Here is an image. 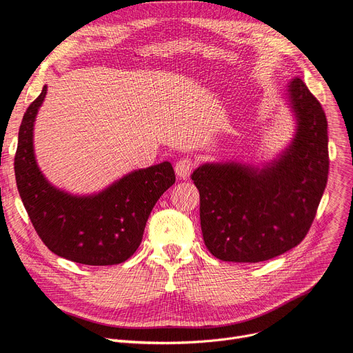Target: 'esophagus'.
Wrapping results in <instances>:
<instances>
[{"label":"esophagus","mask_w":353,"mask_h":353,"mask_svg":"<svg viewBox=\"0 0 353 353\" xmlns=\"http://www.w3.org/2000/svg\"><path fill=\"white\" fill-rule=\"evenodd\" d=\"M194 169V163L192 159L189 157H183L180 159L176 165H174V170H176V174L180 177V179H188L192 172Z\"/></svg>","instance_id":"34e87169"}]
</instances>
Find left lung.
<instances>
[{"instance_id":"left-lung-1","label":"left lung","mask_w":353,"mask_h":353,"mask_svg":"<svg viewBox=\"0 0 353 353\" xmlns=\"http://www.w3.org/2000/svg\"><path fill=\"white\" fill-rule=\"evenodd\" d=\"M298 128L286 152L263 169L239 163L203 164L192 174L209 252L223 262L257 263L307 234L329 173L327 121L301 79L289 84Z\"/></svg>"}]
</instances>
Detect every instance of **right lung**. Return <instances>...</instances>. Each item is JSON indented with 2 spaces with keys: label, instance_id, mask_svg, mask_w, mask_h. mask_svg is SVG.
Segmentation results:
<instances>
[{
  "label": "right lung",
  "instance_id": "right-lung-1",
  "mask_svg": "<svg viewBox=\"0 0 353 353\" xmlns=\"http://www.w3.org/2000/svg\"><path fill=\"white\" fill-rule=\"evenodd\" d=\"M47 85L23 117L14 159L17 189L31 223L57 256L90 266L125 262L139 249L147 219L176 181L169 161L136 170L94 196H71L46 180L34 157L32 127Z\"/></svg>",
  "mask_w": 353,
  "mask_h": 353
}]
</instances>
